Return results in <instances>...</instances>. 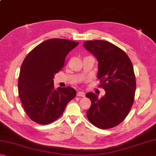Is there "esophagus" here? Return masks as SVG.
<instances>
[{
    "label": "esophagus",
    "instance_id": "obj_1",
    "mask_svg": "<svg viewBox=\"0 0 156 156\" xmlns=\"http://www.w3.org/2000/svg\"><path fill=\"white\" fill-rule=\"evenodd\" d=\"M76 96L78 97H84V96H85V94H84L83 91H78V92H77Z\"/></svg>",
    "mask_w": 156,
    "mask_h": 156
}]
</instances>
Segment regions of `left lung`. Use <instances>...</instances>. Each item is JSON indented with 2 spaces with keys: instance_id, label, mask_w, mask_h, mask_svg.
Segmentation results:
<instances>
[{
  "instance_id": "left-lung-1",
  "label": "left lung",
  "mask_w": 156,
  "mask_h": 156,
  "mask_svg": "<svg viewBox=\"0 0 156 156\" xmlns=\"http://www.w3.org/2000/svg\"><path fill=\"white\" fill-rule=\"evenodd\" d=\"M83 44L98 62L97 78L105 91L100 98L92 92L86 94L91 101L87 116L100 129L113 127L126 117L133 103L136 85L133 65L126 53L109 42L87 41Z\"/></svg>"
}]
</instances>
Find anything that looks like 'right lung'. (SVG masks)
Listing matches in <instances>:
<instances>
[{"label": "right lung", "instance_id": "obj_1", "mask_svg": "<svg viewBox=\"0 0 156 156\" xmlns=\"http://www.w3.org/2000/svg\"><path fill=\"white\" fill-rule=\"evenodd\" d=\"M78 44L67 39H49L31 50L23 60L18 94L26 113L35 122H53L76 96V91L70 87L55 89L53 78L64 67L69 52Z\"/></svg>", "mask_w": 156, "mask_h": 156}]
</instances>
